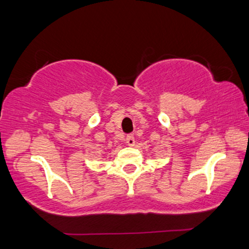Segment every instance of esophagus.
Wrapping results in <instances>:
<instances>
[{"label":"esophagus","mask_w":249,"mask_h":249,"mask_svg":"<svg viewBox=\"0 0 249 249\" xmlns=\"http://www.w3.org/2000/svg\"><path fill=\"white\" fill-rule=\"evenodd\" d=\"M126 143H127V144H128L129 146L134 145V144H135L134 135H133V134H128L127 136H126Z\"/></svg>","instance_id":"34e87169"}]
</instances>
